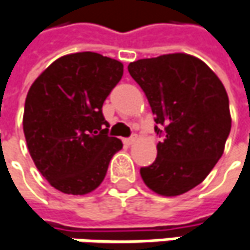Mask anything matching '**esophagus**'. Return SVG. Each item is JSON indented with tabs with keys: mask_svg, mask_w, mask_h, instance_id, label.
<instances>
[{
	"mask_svg": "<svg viewBox=\"0 0 250 250\" xmlns=\"http://www.w3.org/2000/svg\"><path fill=\"white\" fill-rule=\"evenodd\" d=\"M136 140H137V137H136V136H133V137H130V139L123 140V143H125V146H131V144H133V143H134Z\"/></svg>",
	"mask_w": 250,
	"mask_h": 250,
	"instance_id": "34e87169",
	"label": "esophagus"
}]
</instances>
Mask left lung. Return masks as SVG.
Listing matches in <instances>:
<instances>
[{
    "mask_svg": "<svg viewBox=\"0 0 250 250\" xmlns=\"http://www.w3.org/2000/svg\"><path fill=\"white\" fill-rule=\"evenodd\" d=\"M155 114V161L140 169L144 184L177 197L201 184L224 154L230 131L227 90L207 63L188 53H168L128 65Z\"/></svg>",
    "mask_w": 250,
    "mask_h": 250,
    "instance_id": "8db88e82",
    "label": "left lung"
}]
</instances>
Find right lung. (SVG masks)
<instances>
[{
    "instance_id": "obj_1",
    "label": "right lung",
    "mask_w": 250,
    "mask_h": 250,
    "mask_svg": "<svg viewBox=\"0 0 250 250\" xmlns=\"http://www.w3.org/2000/svg\"><path fill=\"white\" fill-rule=\"evenodd\" d=\"M123 76V63L95 52L56 59L28 90L23 134L39 172L63 194L102 184L123 143L109 137L102 107Z\"/></svg>"
}]
</instances>
